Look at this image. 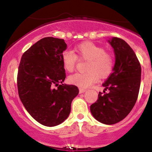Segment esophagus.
<instances>
[{
    "instance_id": "obj_1",
    "label": "esophagus",
    "mask_w": 152,
    "mask_h": 152,
    "mask_svg": "<svg viewBox=\"0 0 152 152\" xmlns=\"http://www.w3.org/2000/svg\"><path fill=\"white\" fill-rule=\"evenodd\" d=\"M85 91H86V89H85V88H79V93H80V94H82V93L85 92Z\"/></svg>"
}]
</instances>
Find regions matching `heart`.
I'll return each instance as SVG.
<instances>
[{"instance_id": "b5f03b06", "label": "heart", "mask_w": 152, "mask_h": 152, "mask_svg": "<svg viewBox=\"0 0 152 152\" xmlns=\"http://www.w3.org/2000/svg\"><path fill=\"white\" fill-rule=\"evenodd\" d=\"M76 55L70 50H65L61 55L62 64L67 72L74 70L77 57L87 60L85 73H76L68 77L70 84L81 88H88L96 83L100 78L107 77L113 70L114 61L109 53L102 47L92 42H83L76 47Z\"/></svg>"}]
</instances>
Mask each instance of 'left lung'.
<instances>
[{
    "mask_svg": "<svg viewBox=\"0 0 152 152\" xmlns=\"http://www.w3.org/2000/svg\"><path fill=\"white\" fill-rule=\"evenodd\" d=\"M109 43L115 53V65L102 84L104 91L99 93L97 101L91 105V111L99 122L113 125L123 120L136 103L140 87L141 65L124 40L113 37Z\"/></svg>",
    "mask_w": 152,
    "mask_h": 152,
    "instance_id": "left-lung-1",
    "label": "left lung"
}]
</instances>
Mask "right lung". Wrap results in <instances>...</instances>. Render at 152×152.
<instances>
[{
	"mask_svg": "<svg viewBox=\"0 0 152 152\" xmlns=\"http://www.w3.org/2000/svg\"><path fill=\"white\" fill-rule=\"evenodd\" d=\"M64 39L46 37L23 53L17 76L18 95L28 113L42 125L58 126L70 114L79 94L76 85L62 84L65 70L61 55Z\"/></svg>",
	"mask_w": 152,
	"mask_h": 152,
	"instance_id": "right-lung-1",
	"label": "right lung"
}]
</instances>
